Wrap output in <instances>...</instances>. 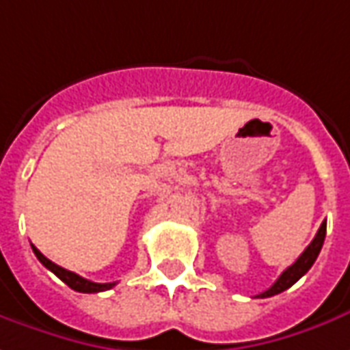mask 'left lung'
Here are the masks:
<instances>
[{
  "mask_svg": "<svg viewBox=\"0 0 350 350\" xmlns=\"http://www.w3.org/2000/svg\"><path fill=\"white\" fill-rule=\"evenodd\" d=\"M325 239V220L320 226V230H318V234L314 235V239L310 241V245L306 247L305 251L301 253V256L295 260L293 265L289 266V268H285L282 275L275 280V284L270 287V289H266L265 293L256 295L258 299H266V297H272V295H278L285 291V289H289L295 282H299L303 275L310 270V266L314 265V260L320 255V251H322V245H324Z\"/></svg>",
  "mask_w": 350,
  "mask_h": 350,
  "instance_id": "obj_1",
  "label": "left lung"
}]
</instances>
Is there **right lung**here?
I'll list each match as a JSON object with an SVG mask.
<instances>
[{"label": "right lung", "instance_id": "1", "mask_svg": "<svg viewBox=\"0 0 350 350\" xmlns=\"http://www.w3.org/2000/svg\"><path fill=\"white\" fill-rule=\"evenodd\" d=\"M32 251H34V255L38 256V260H40L47 270H51L59 280H63L70 289H75V291H78V293H99V291H107V289H111V287L115 285V284H95V282H90V280H85V278H82V275L75 274V272L65 270V268L57 266L55 262H51L47 256H44L40 251H38V249H36L34 245H32Z\"/></svg>", "mask_w": 350, "mask_h": 350}]
</instances>
